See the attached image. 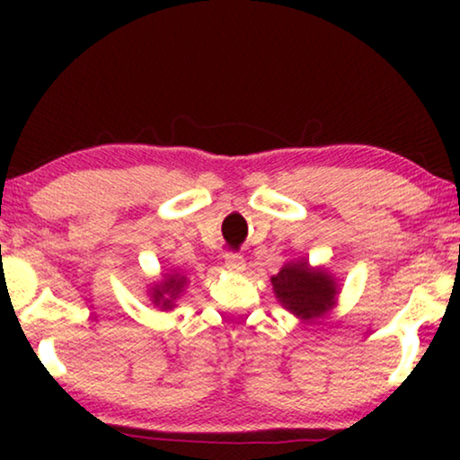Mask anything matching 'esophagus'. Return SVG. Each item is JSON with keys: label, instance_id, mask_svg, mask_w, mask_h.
<instances>
[{"label": "esophagus", "instance_id": "obj_1", "mask_svg": "<svg viewBox=\"0 0 460 460\" xmlns=\"http://www.w3.org/2000/svg\"><path fill=\"white\" fill-rule=\"evenodd\" d=\"M224 260H226V268H228L230 272H243L244 266H247L241 253H226Z\"/></svg>", "mask_w": 460, "mask_h": 460}]
</instances>
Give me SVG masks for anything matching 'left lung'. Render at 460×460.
<instances>
[{
  "label": "left lung",
  "mask_w": 460,
  "mask_h": 460,
  "mask_svg": "<svg viewBox=\"0 0 460 460\" xmlns=\"http://www.w3.org/2000/svg\"><path fill=\"white\" fill-rule=\"evenodd\" d=\"M276 299L301 320H316L335 305L337 285L323 268H310L305 260L288 261L272 276Z\"/></svg>",
  "instance_id": "8db88e82"
}]
</instances>
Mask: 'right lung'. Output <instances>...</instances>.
I'll use <instances>...</instances> for the list:
<instances>
[{
  "label": "right lung",
  "instance_id": "right-lung-1",
  "mask_svg": "<svg viewBox=\"0 0 460 460\" xmlns=\"http://www.w3.org/2000/svg\"><path fill=\"white\" fill-rule=\"evenodd\" d=\"M186 282L188 280L180 274H165L163 280L156 282V285L148 291L150 301H153L155 305H159L161 310H172L173 301L180 297L181 291H184Z\"/></svg>",
  "mask_w": 460,
  "mask_h": 460
}]
</instances>
